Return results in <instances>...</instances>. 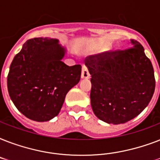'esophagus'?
<instances>
[{
	"label": "esophagus",
	"mask_w": 160,
	"mask_h": 160,
	"mask_svg": "<svg viewBox=\"0 0 160 160\" xmlns=\"http://www.w3.org/2000/svg\"><path fill=\"white\" fill-rule=\"evenodd\" d=\"M81 78L82 79H90V74L88 70V68L85 65H83L82 72H81Z\"/></svg>",
	"instance_id": "34e87169"
}]
</instances>
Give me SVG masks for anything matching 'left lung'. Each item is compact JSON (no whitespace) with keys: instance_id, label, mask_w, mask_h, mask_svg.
<instances>
[{"instance_id":"left-lung-1","label":"left lung","mask_w":160,"mask_h":160,"mask_svg":"<svg viewBox=\"0 0 160 160\" xmlns=\"http://www.w3.org/2000/svg\"><path fill=\"white\" fill-rule=\"evenodd\" d=\"M131 47L85 58L91 75L90 102L94 114L108 124H124L139 115L155 88L154 68L139 41Z\"/></svg>"}]
</instances>
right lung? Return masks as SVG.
Instances as JSON below:
<instances>
[{
	"instance_id": "right-lung-1",
	"label": "right lung",
	"mask_w": 160,
	"mask_h": 160,
	"mask_svg": "<svg viewBox=\"0 0 160 160\" xmlns=\"http://www.w3.org/2000/svg\"><path fill=\"white\" fill-rule=\"evenodd\" d=\"M65 53L58 40L33 38L14 57L7 76L9 95L28 119H53L68 91L80 81L81 65H65L61 61Z\"/></svg>"
}]
</instances>
